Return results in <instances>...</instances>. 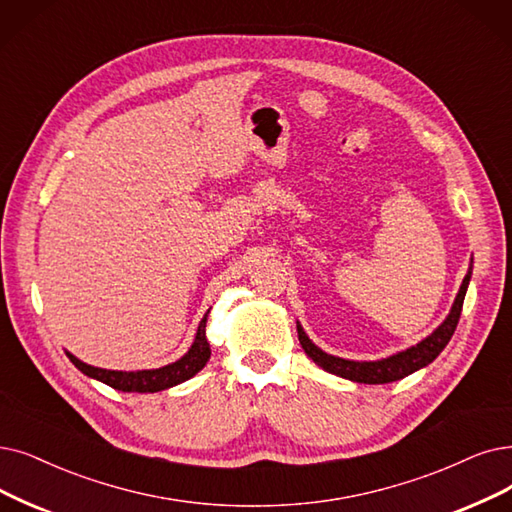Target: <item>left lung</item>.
Masks as SVG:
<instances>
[{"mask_svg": "<svg viewBox=\"0 0 512 512\" xmlns=\"http://www.w3.org/2000/svg\"><path fill=\"white\" fill-rule=\"evenodd\" d=\"M468 281H470V271L466 273V277L460 285V292L454 300L452 311H449L447 319L437 327V330L431 336L424 338L416 346H412V349H405V351L386 357V359H380V361H349V359L327 355L321 349H317V346L309 340V336L304 334L300 323H298V340L302 344L304 353L309 355L319 367H323L325 372L336 374L340 378L361 382V384H386V382L401 380L405 376L418 372L420 367L435 361L439 357V353L447 346V342L452 340V336L456 332V325L460 321Z\"/></svg>", "mask_w": 512, "mask_h": 512, "instance_id": "left-lung-1", "label": "left lung"}]
</instances>
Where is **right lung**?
Segmentation results:
<instances>
[{
	"label": "right lung",
	"mask_w": 512,
	"mask_h": 512,
	"mask_svg": "<svg viewBox=\"0 0 512 512\" xmlns=\"http://www.w3.org/2000/svg\"><path fill=\"white\" fill-rule=\"evenodd\" d=\"M210 313V311H208ZM208 313L203 315L197 327V336L195 342L191 344V349L185 357H180L178 361L163 365L159 370H140V372H115V370H102V367L88 365L84 361H79L75 355L67 353L71 363L77 367L79 372H84L90 378H96L100 382L109 384L115 391H124V393H157V391H166L170 386H176L180 382H185L193 378L199 370H203V365L208 363L212 351L206 338V321Z\"/></svg>",
	"instance_id": "1"
}]
</instances>
